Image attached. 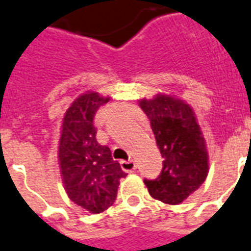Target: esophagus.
Here are the masks:
<instances>
[{
    "mask_svg": "<svg viewBox=\"0 0 251 251\" xmlns=\"http://www.w3.org/2000/svg\"><path fill=\"white\" fill-rule=\"evenodd\" d=\"M121 168H122V170H125V172L133 173L137 169V165L131 159H129V161H121Z\"/></svg>",
    "mask_w": 251,
    "mask_h": 251,
    "instance_id": "obj_1",
    "label": "esophagus"
}]
</instances>
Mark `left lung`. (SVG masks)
Returning a JSON list of instances; mask_svg holds the SVG:
<instances>
[{
	"mask_svg": "<svg viewBox=\"0 0 251 251\" xmlns=\"http://www.w3.org/2000/svg\"><path fill=\"white\" fill-rule=\"evenodd\" d=\"M150 120L162 155V170L155 179H144L150 196L169 205H178L200 189L209 172V157L201 127L186 102L157 94L140 101Z\"/></svg>",
	"mask_w": 251,
	"mask_h": 251,
	"instance_id": "1",
	"label": "left lung"
}]
</instances>
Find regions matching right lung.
I'll return each mask as SVG.
<instances>
[{"mask_svg":"<svg viewBox=\"0 0 251 251\" xmlns=\"http://www.w3.org/2000/svg\"><path fill=\"white\" fill-rule=\"evenodd\" d=\"M96 92H86L70 105L64 116L58 161L69 198L93 214L110 207L126 173L113 159L107 146L97 142L94 116L109 102Z\"/></svg>","mask_w":251,"mask_h":251,"instance_id":"add662e5","label":"right lung"}]
</instances>
